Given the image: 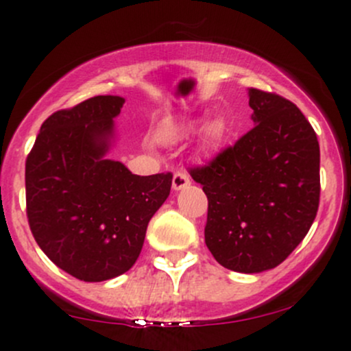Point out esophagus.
<instances>
[{
    "instance_id": "1",
    "label": "esophagus",
    "mask_w": 351,
    "mask_h": 351,
    "mask_svg": "<svg viewBox=\"0 0 351 351\" xmlns=\"http://www.w3.org/2000/svg\"><path fill=\"white\" fill-rule=\"evenodd\" d=\"M189 184H191V181H189V176L186 175V173L176 171L175 175H173L171 186H173V189H175V191H180V189L188 188Z\"/></svg>"
}]
</instances>
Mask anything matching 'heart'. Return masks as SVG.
Segmentation results:
<instances>
[{
    "instance_id": "heart-1",
    "label": "heart",
    "mask_w": 351,
    "mask_h": 351,
    "mask_svg": "<svg viewBox=\"0 0 351 351\" xmlns=\"http://www.w3.org/2000/svg\"><path fill=\"white\" fill-rule=\"evenodd\" d=\"M196 122L193 120H180V122L163 123L156 130V140L162 143H176L188 136L196 128ZM224 135V128L217 120H209L203 128V142L204 145H216L221 142Z\"/></svg>"
}]
</instances>
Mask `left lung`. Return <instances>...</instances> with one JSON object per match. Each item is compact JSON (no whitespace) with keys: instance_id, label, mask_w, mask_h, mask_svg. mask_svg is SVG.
<instances>
[{"instance_id":"1","label":"left lung","mask_w":351,"mask_h":351,"mask_svg":"<svg viewBox=\"0 0 351 351\" xmlns=\"http://www.w3.org/2000/svg\"><path fill=\"white\" fill-rule=\"evenodd\" d=\"M254 128L191 178L208 196L204 241L234 272L259 274L302 243L320 199V147L291 100L249 88Z\"/></svg>"}]
</instances>
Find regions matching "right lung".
Returning <instances> with one entry per match:
<instances>
[{
  "label": "right lung",
  "mask_w": 351,
  "mask_h": 351,
  "mask_svg": "<svg viewBox=\"0 0 351 351\" xmlns=\"http://www.w3.org/2000/svg\"><path fill=\"white\" fill-rule=\"evenodd\" d=\"M125 99L97 95L43 123L26 160V208L43 252L75 279L102 282L138 259L171 173L138 176L107 158Z\"/></svg>",
  "instance_id": "1"
}]
</instances>
